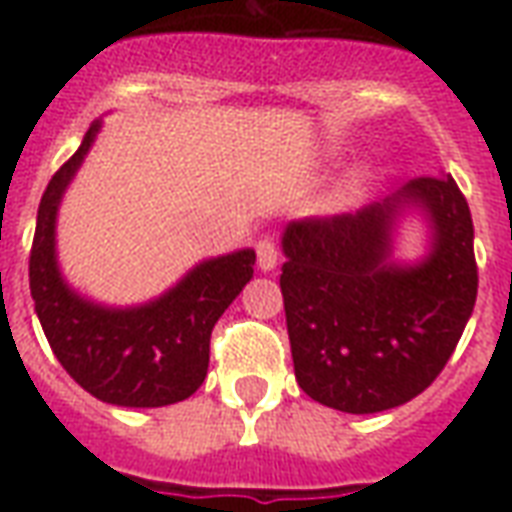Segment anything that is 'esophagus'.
Segmentation results:
<instances>
[{
  "label": "esophagus",
  "instance_id": "esophagus-1",
  "mask_svg": "<svg viewBox=\"0 0 512 512\" xmlns=\"http://www.w3.org/2000/svg\"><path fill=\"white\" fill-rule=\"evenodd\" d=\"M255 252H257V268L260 271H274L279 263V249L274 244V238H260L255 244Z\"/></svg>",
  "mask_w": 512,
  "mask_h": 512
}]
</instances>
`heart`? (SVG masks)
<instances>
[{"mask_svg":"<svg viewBox=\"0 0 512 512\" xmlns=\"http://www.w3.org/2000/svg\"><path fill=\"white\" fill-rule=\"evenodd\" d=\"M356 189H359V183H348V186H345L343 191H340V200H345V197H351V194H356Z\"/></svg>","mask_w":512,"mask_h":512,"instance_id":"obj_1","label":"heart"}]
</instances>
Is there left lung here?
I'll list each match as a JSON object with an SVG mask.
<instances>
[{"instance_id": "8db88e82", "label": "left lung", "mask_w": 512, "mask_h": 512, "mask_svg": "<svg viewBox=\"0 0 512 512\" xmlns=\"http://www.w3.org/2000/svg\"><path fill=\"white\" fill-rule=\"evenodd\" d=\"M417 207L431 249L391 260L396 219ZM282 299L299 386L345 414L408 403L439 376L477 299L474 227L458 183L414 178L381 202L282 233Z\"/></svg>"}]
</instances>
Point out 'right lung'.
<instances>
[{
  "label": "right lung",
  "instance_id": "1",
  "mask_svg": "<svg viewBox=\"0 0 512 512\" xmlns=\"http://www.w3.org/2000/svg\"><path fill=\"white\" fill-rule=\"evenodd\" d=\"M101 123L43 191L29 252V290L40 326L65 373L90 395L128 408H158L191 397L208 373L211 332L255 271V249L202 260L164 296L139 307H104L62 279L57 211L90 153Z\"/></svg>",
  "mask_w": 512,
  "mask_h": 512
}]
</instances>
